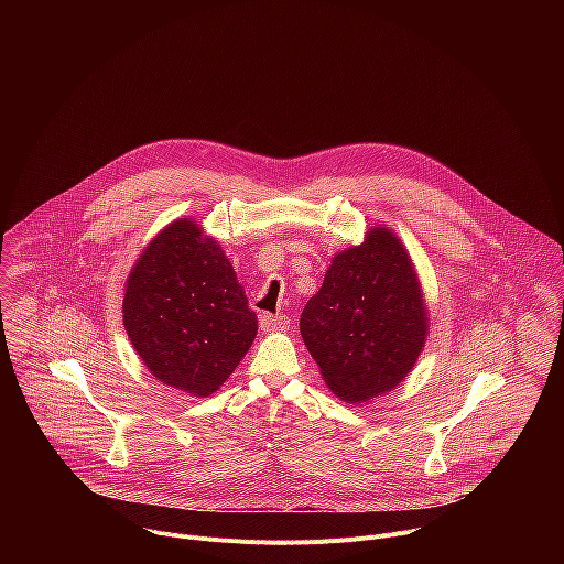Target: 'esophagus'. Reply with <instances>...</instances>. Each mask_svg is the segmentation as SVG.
<instances>
[{"instance_id": "esophagus-1", "label": "esophagus", "mask_w": 564, "mask_h": 564, "mask_svg": "<svg viewBox=\"0 0 564 564\" xmlns=\"http://www.w3.org/2000/svg\"><path fill=\"white\" fill-rule=\"evenodd\" d=\"M290 324V318L285 314H263L261 316V328L268 330V333H274V330H285Z\"/></svg>"}]
</instances>
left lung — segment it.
<instances>
[{
  "label": "left lung",
  "mask_w": 564,
  "mask_h": 564,
  "mask_svg": "<svg viewBox=\"0 0 564 564\" xmlns=\"http://www.w3.org/2000/svg\"><path fill=\"white\" fill-rule=\"evenodd\" d=\"M426 305L399 238L375 227L339 252L305 303L301 337L330 390L357 404L394 388L426 339Z\"/></svg>",
  "instance_id": "left-lung-1"
}]
</instances>
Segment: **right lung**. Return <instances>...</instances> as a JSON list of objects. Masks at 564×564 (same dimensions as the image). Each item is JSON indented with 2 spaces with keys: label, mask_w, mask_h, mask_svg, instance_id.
I'll use <instances>...</instances> for the list:
<instances>
[{
  "label": "right lung",
  "mask_w": 564,
  "mask_h": 564,
  "mask_svg": "<svg viewBox=\"0 0 564 564\" xmlns=\"http://www.w3.org/2000/svg\"><path fill=\"white\" fill-rule=\"evenodd\" d=\"M127 335L155 379L207 397L257 337V314L214 238L183 218L138 259L122 303Z\"/></svg>",
  "instance_id": "right-lung-1"
}]
</instances>
